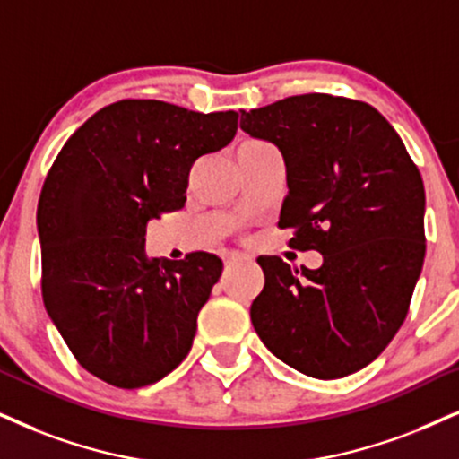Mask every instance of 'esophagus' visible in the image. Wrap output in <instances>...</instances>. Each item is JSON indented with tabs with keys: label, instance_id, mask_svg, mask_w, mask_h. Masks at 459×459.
<instances>
[{
	"label": "esophagus",
	"instance_id": "esophagus-1",
	"mask_svg": "<svg viewBox=\"0 0 459 459\" xmlns=\"http://www.w3.org/2000/svg\"><path fill=\"white\" fill-rule=\"evenodd\" d=\"M249 258L247 254H243V252H230V254H226V258H224V263H226V266H235V264H241V263H249Z\"/></svg>",
	"mask_w": 459,
	"mask_h": 459
}]
</instances>
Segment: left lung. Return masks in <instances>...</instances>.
I'll list each match as a JSON object with an SVG mask.
<instances>
[{"label":"left lung","mask_w":459,"mask_h":459,"mask_svg":"<svg viewBox=\"0 0 459 459\" xmlns=\"http://www.w3.org/2000/svg\"><path fill=\"white\" fill-rule=\"evenodd\" d=\"M241 129L280 148L290 246L320 269L258 258L254 330L288 367L341 379L385 350L407 317L426 256V193L394 126L364 101L324 92L241 112Z\"/></svg>","instance_id":"obj_1"}]
</instances>
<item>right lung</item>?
<instances>
[{
	"mask_svg": "<svg viewBox=\"0 0 459 459\" xmlns=\"http://www.w3.org/2000/svg\"><path fill=\"white\" fill-rule=\"evenodd\" d=\"M237 118L123 100L92 114L52 162L38 203L44 307L80 367L109 385L156 384L193 347L222 260L148 258L146 226L182 210L190 169L230 143Z\"/></svg>",
	"mask_w": 459,
	"mask_h": 459,
	"instance_id": "1",
	"label": "right lung"
}]
</instances>
